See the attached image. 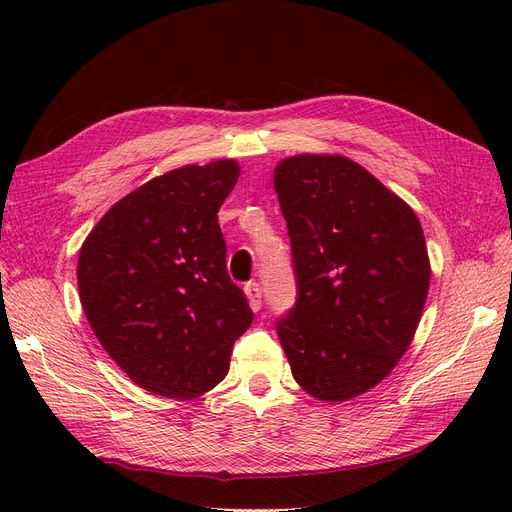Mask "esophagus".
Segmentation results:
<instances>
[{
  "label": "esophagus",
  "instance_id": "esophagus-1",
  "mask_svg": "<svg viewBox=\"0 0 512 512\" xmlns=\"http://www.w3.org/2000/svg\"><path fill=\"white\" fill-rule=\"evenodd\" d=\"M245 292H247V297H249L251 309H253V311H259V309H261V284L255 282V280H251V282L245 284Z\"/></svg>",
  "mask_w": 512,
  "mask_h": 512
}]
</instances>
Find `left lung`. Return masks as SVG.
<instances>
[{
    "mask_svg": "<svg viewBox=\"0 0 512 512\" xmlns=\"http://www.w3.org/2000/svg\"><path fill=\"white\" fill-rule=\"evenodd\" d=\"M274 188L297 303L276 328L294 380L319 400L382 382L405 355L427 299L429 259L413 209L355 161L297 155Z\"/></svg>",
    "mask_w": 512,
    "mask_h": 512,
    "instance_id": "1",
    "label": "left lung"
}]
</instances>
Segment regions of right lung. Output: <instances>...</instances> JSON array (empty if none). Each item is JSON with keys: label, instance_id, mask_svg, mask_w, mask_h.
I'll return each mask as SVG.
<instances>
[{"label": "right lung", "instance_id": "add662e5", "mask_svg": "<svg viewBox=\"0 0 512 512\" xmlns=\"http://www.w3.org/2000/svg\"><path fill=\"white\" fill-rule=\"evenodd\" d=\"M236 180L234 159L157 176L107 211L80 249L78 292L95 336L153 394L195 398L218 386L253 321L218 224Z\"/></svg>", "mask_w": 512, "mask_h": 512}]
</instances>
